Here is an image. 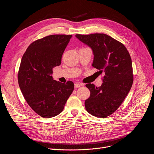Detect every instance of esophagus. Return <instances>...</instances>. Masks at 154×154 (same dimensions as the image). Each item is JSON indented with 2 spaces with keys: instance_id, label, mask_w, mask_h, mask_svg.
Masks as SVG:
<instances>
[{
  "instance_id": "obj_1",
  "label": "esophagus",
  "mask_w": 154,
  "mask_h": 154,
  "mask_svg": "<svg viewBox=\"0 0 154 154\" xmlns=\"http://www.w3.org/2000/svg\"><path fill=\"white\" fill-rule=\"evenodd\" d=\"M84 84H81V83H75V88H79V87H81V86H82Z\"/></svg>"
}]
</instances>
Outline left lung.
<instances>
[{"label": "left lung", "instance_id": "8db88e82", "mask_svg": "<svg viewBox=\"0 0 154 154\" xmlns=\"http://www.w3.org/2000/svg\"><path fill=\"white\" fill-rule=\"evenodd\" d=\"M89 46L94 54L92 67L104 73L100 87L87 84L91 95L85 101L86 110L91 115L106 118L113 114L124 100L133 84L131 55L123 44L104 34H76Z\"/></svg>", "mask_w": 154, "mask_h": 154}]
</instances>
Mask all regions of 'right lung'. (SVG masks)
Returning <instances> with one entry per match:
<instances>
[{"label": "right lung", "instance_id": "1", "mask_svg": "<svg viewBox=\"0 0 154 154\" xmlns=\"http://www.w3.org/2000/svg\"><path fill=\"white\" fill-rule=\"evenodd\" d=\"M71 35H51L35 40L22 56L18 82L29 106L44 118L59 115L74 88L72 81L66 84L53 80L54 67L61 63L62 54Z\"/></svg>", "mask_w": 154, "mask_h": 154}]
</instances>
